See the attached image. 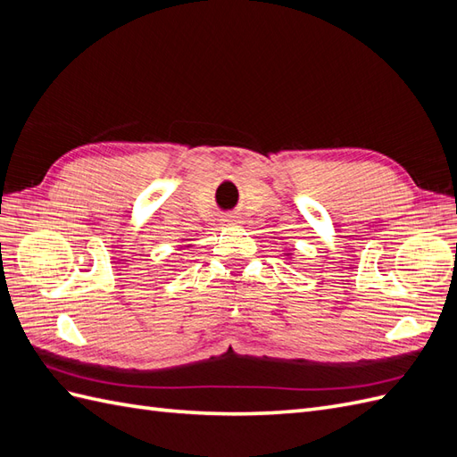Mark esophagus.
Returning <instances> with one entry per match:
<instances>
[{"label": "esophagus", "mask_w": 457, "mask_h": 457, "mask_svg": "<svg viewBox=\"0 0 457 457\" xmlns=\"http://www.w3.org/2000/svg\"><path fill=\"white\" fill-rule=\"evenodd\" d=\"M223 223L227 225V227H237L240 220H238V217L237 215H227L225 219H223Z\"/></svg>", "instance_id": "obj_1"}]
</instances>
